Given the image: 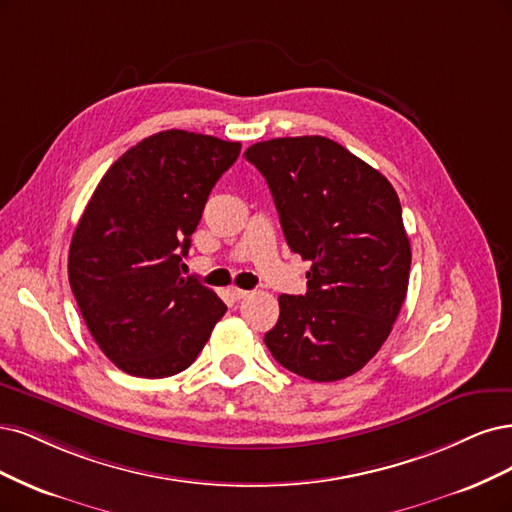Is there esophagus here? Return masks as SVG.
<instances>
[{
	"mask_svg": "<svg viewBox=\"0 0 512 512\" xmlns=\"http://www.w3.org/2000/svg\"><path fill=\"white\" fill-rule=\"evenodd\" d=\"M229 295H232L234 300H244V298H249V291L238 289V287H232V289H229Z\"/></svg>",
	"mask_w": 512,
	"mask_h": 512,
	"instance_id": "34e87169",
	"label": "esophagus"
}]
</instances>
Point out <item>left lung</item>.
<instances>
[{
    "mask_svg": "<svg viewBox=\"0 0 512 512\" xmlns=\"http://www.w3.org/2000/svg\"><path fill=\"white\" fill-rule=\"evenodd\" d=\"M244 157L266 178L289 249L312 263L306 295H280L263 342L308 381L351 376L381 349L406 298L410 242L398 193L323 136L257 142Z\"/></svg>",
    "mask_w": 512,
    "mask_h": 512,
    "instance_id": "1",
    "label": "left lung"
}]
</instances>
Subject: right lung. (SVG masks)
Here are the masks:
<instances>
[{
	"label": "right lung",
	"instance_id": "1",
	"mask_svg": "<svg viewBox=\"0 0 512 512\" xmlns=\"http://www.w3.org/2000/svg\"><path fill=\"white\" fill-rule=\"evenodd\" d=\"M240 142L183 129L131 146L74 229L68 276L93 340L119 370L166 378L189 368L227 306L180 274L212 187Z\"/></svg>",
	"mask_w": 512,
	"mask_h": 512
}]
</instances>
